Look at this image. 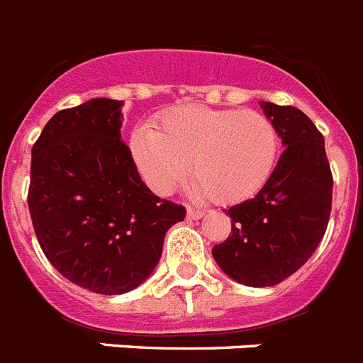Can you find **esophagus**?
I'll return each mask as SVG.
<instances>
[{
  "mask_svg": "<svg viewBox=\"0 0 363 363\" xmlns=\"http://www.w3.org/2000/svg\"><path fill=\"white\" fill-rule=\"evenodd\" d=\"M203 216H204V210H201V208L188 206V217H190V219H201Z\"/></svg>",
  "mask_w": 363,
  "mask_h": 363,
  "instance_id": "34e87169",
  "label": "esophagus"
}]
</instances>
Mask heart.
<instances>
[{"label":"heart","mask_w":363,"mask_h":363,"mask_svg":"<svg viewBox=\"0 0 363 363\" xmlns=\"http://www.w3.org/2000/svg\"><path fill=\"white\" fill-rule=\"evenodd\" d=\"M131 151L155 194H172L191 162L195 194L228 204L248 199L269 181L279 133L259 111L182 106L164 113L155 129H137Z\"/></svg>","instance_id":"obj_1"}]
</instances>
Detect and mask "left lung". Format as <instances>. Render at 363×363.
Segmentation results:
<instances>
[{"instance_id": "left-lung-1", "label": "left lung", "mask_w": 363, "mask_h": 363, "mask_svg": "<svg viewBox=\"0 0 363 363\" xmlns=\"http://www.w3.org/2000/svg\"><path fill=\"white\" fill-rule=\"evenodd\" d=\"M259 104L286 147L256 197L225 210L232 232L212 254L235 281L272 286L303 267L323 239L333 206V173L323 135L303 111Z\"/></svg>"}]
</instances>
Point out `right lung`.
<instances>
[{"label":"right lung","mask_w":363,"mask_h":363,"mask_svg":"<svg viewBox=\"0 0 363 363\" xmlns=\"http://www.w3.org/2000/svg\"><path fill=\"white\" fill-rule=\"evenodd\" d=\"M122 100L93 99L56 113L33 146L27 203L50 264L96 294L144 283L186 208L157 197L121 138Z\"/></svg>","instance_id":"obj_1"}]
</instances>
